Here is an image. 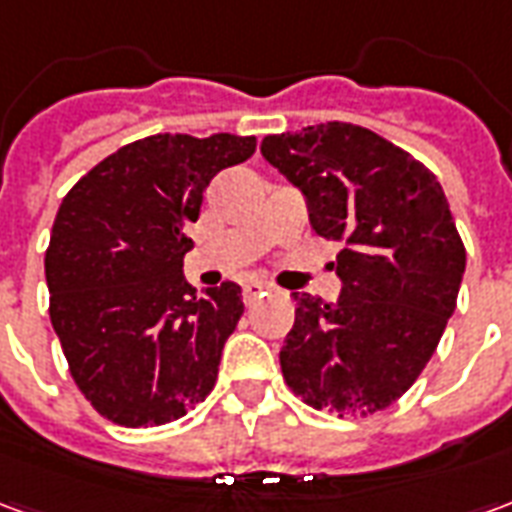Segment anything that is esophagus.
I'll return each mask as SVG.
<instances>
[{"label": "esophagus", "mask_w": 512, "mask_h": 512, "mask_svg": "<svg viewBox=\"0 0 512 512\" xmlns=\"http://www.w3.org/2000/svg\"><path fill=\"white\" fill-rule=\"evenodd\" d=\"M268 285L266 282H257V279H252V282H246L244 285V301L246 304H252L255 299H260V296H266L268 293Z\"/></svg>", "instance_id": "esophagus-1"}]
</instances>
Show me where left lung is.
Wrapping results in <instances>:
<instances>
[{"label":"left lung","instance_id":"8db88e82","mask_svg":"<svg viewBox=\"0 0 512 512\" xmlns=\"http://www.w3.org/2000/svg\"><path fill=\"white\" fill-rule=\"evenodd\" d=\"M260 153L304 194L312 230L343 241L337 301L293 293L282 376L337 417L386 408L428 365L466 271L444 189L406 150L351 123L271 134Z\"/></svg>","mask_w":512,"mask_h":512}]
</instances>
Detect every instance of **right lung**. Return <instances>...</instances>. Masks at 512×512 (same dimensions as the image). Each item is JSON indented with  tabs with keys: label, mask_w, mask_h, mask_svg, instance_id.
<instances>
[{
	"label": "right lung",
	"mask_w": 512,
	"mask_h": 512,
	"mask_svg": "<svg viewBox=\"0 0 512 512\" xmlns=\"http://www.w3.org/2000/svg\"><path fill=\"white\" fill-rule=\"evenodd\" d=\"M255 147L238 134L145 136L62 200L46 249L51 326L76 386L117 425H164L211 395L244 301L235 282H186V230L213 175Z\"/></svg>",
	"instance_id": "obj_1"
}]
</instances>
